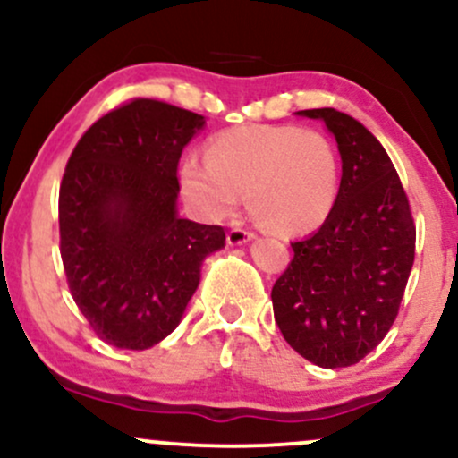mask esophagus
Wrapping results in <instances>:
<instances>
[{
  "instance_id": "1",
  "label": "esophagus",
  "mask_w": 458,
  "mask_h": 458,
  "mask_svg": "<svg viewBox=\"0 0 458 458\" xmlns=\"http://www.w3.org/2000/svg\"><path fill=\"white\" fill-rule=\"evenodd\" d=\"M254 236L256 234L251 233V230H245V228H241V225H234V228L228 233V236H225V241H228V245H243V243H247V241L254 239Z\"/></svg>"
}]
</instances>
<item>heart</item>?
<instances>
[{"label": "heart", "instance_id": "heart-1", "mask_svg": "<svg viewBox=\"0 0 458 458\" xmlns=\"http://www.w3.org/2000/svg\"><path fill=\"white\" fill-rule=\"evenodd\" d=\"M178 182L189 207L222 222L245 191L250 211L280 234L317 230L338 198V152L327 135L293 124H241L213 135L207 161L189 155Z\"/></svg>", "mask_w": 458, "mask_h": 458}]
</instances>
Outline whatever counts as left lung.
Instances as JSON below:
<instances>
[{
	"mask_svg": "<svg viewBox=\"0 0 458 458\" xmlns=\"http://www.w3.org/2000/svg\"><path fill=\"white\" fill-rule=\"evenodd\" d=\"M323 120L343 159L338 198L314 234L291 243V265L271 301L284 340L320 368L353 366L386 338L413 267L415 224L407 193L379 140L331 107Z\"/></svg>",
	"mask_w": 458,
	"mask_h": 458,
	"instance_id": "obj_1",
	"label": "left lung"
}]
</instances>
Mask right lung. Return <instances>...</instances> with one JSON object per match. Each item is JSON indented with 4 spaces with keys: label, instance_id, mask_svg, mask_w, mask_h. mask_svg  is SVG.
<instances>
[{
    "label": "right lung",
    "instance_id": "add662e5",
    "mask_svg": "<svg viewBox=\"0 0 458 458\" xmlns=\"http://www.w3.org/2000/svg\"><path fill=\"white\" fill-rule=\"evenodd\" d=\"M204 115L133 98L77 141L60 185V254L94 334L144 351L181 323L222 225L178 217V161Z\"/></svg>",
    "mask_w": 458,
    "mask_h": 458
}]
</instances>
